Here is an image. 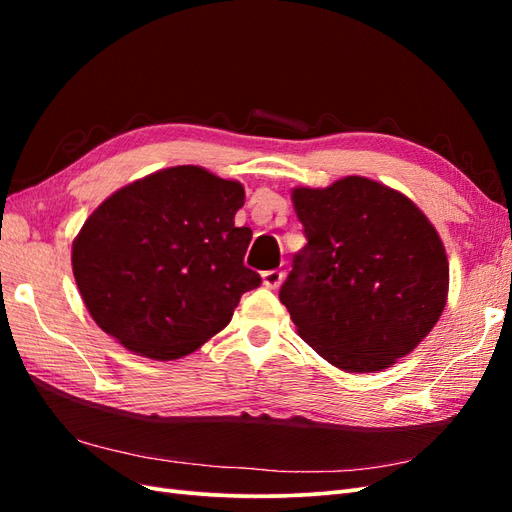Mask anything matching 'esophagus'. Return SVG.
I'll return each instance as SVG.
<instances>
[{
	"instance_id": "1",
	"label": "esophagus",
	"mask_w": 512,
	"mask_h": 512,
	"mask_svg": "<svg viewBox=\"0 0 512 512\" xmlns=\"http://www.w3.org/2000/svg\"><path fill=\"white\" fill-rule=\"evenodd\" d=\"M282 280H284V273H282V271H277V269L262 273V284H265V286H267V288H271V290L280 288Z\"/></svg>"
}]
</instances>
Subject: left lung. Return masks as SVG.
Instances as JSON below:
<instances>
[{
	"instance_id": "obj_1",
	"label": "left lung",
	"mask_w": 512,
	"mask_h": 512,
	"mask_svg": "<svg viewBox=\"0 0 512 512\" xmlns=\"http://www.w3.org/2000/svg\"><path fill=\"white\" fill-rule=\"evenodd\" d=\"M307 245L280 290L297 333L350 374L391 367L444 312L448 260L408 196L367 177L294 188Z\"/></svg>"
}]
</instances>
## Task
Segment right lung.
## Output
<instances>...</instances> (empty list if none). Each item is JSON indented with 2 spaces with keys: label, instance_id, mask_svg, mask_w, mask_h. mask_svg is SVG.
Segmentation results:
<instances>
[{
  "label": "right lung",
  "instance_id": "add662e5",
  "mask_svg": "<svg viewBox=\"0 0 512 512\" xmlns=\"http://www.w3.org/2000/svg\"><path fill=\"white\" fill-rule=\"evenodd\" d=\"M239 181L173 166L108 196L72 243V271L98 327L134 354L173 361L220 333L241 294L252 230L235 226Z\"/></svg>",
  "mask_w": 512,
  "mask_h": 512
}]
</instances>
